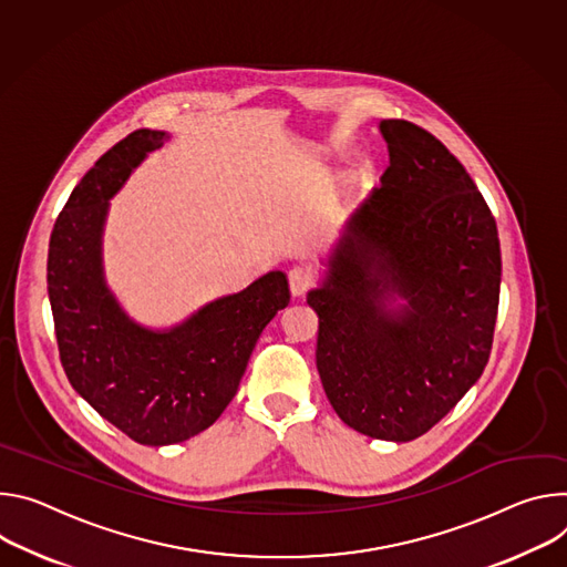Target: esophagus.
<instances>
[{
    "label": "esophagus",
    "mask_w": 567,
    "mask_h": 567,
    "mask_svg": "<svg viewBox=\"0 0 567 567\" xmlns=\"http://www.w3.org/2000/svg\"><path fill=\"white\" fill-rule=\"evenodd\" d=\"M312 281H316V277H312V270H310V268H295V270L288 275L290 295H292L295 299L303 297L306 290L312 286Z\"/></svg>",
    "instance_id": "34e87169"
}]
</instances>
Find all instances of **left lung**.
I'll use <instances>...</instances> for the list:
<instances>
[{"label":"left lung","mask_w":567,"mask_h":567,"mask_svg":"<svg viewBox=\"0 0 567 567\" xmlns=\"http://www.w3.org/2000/svg\"><path fill=\"white\" fill-rule=\"evenodd\" d=\"M390 166L322 259L318 371L360 434L412 442L482 375L499 299V240L460 159L419 125L383 118Z\"/></svg>","instance_id":"obj_1"}]
</instances>
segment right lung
Segmentation results:
<instances>
[{"label":"right lung","mask_w":567,"mask_h":567,"mask_svg":"<svg viewBox=\"0 0 567 567\" xmlns=\"http://www.w3.org/2000/svg\"><path fill=\"white\" fill-rule=\"evenodd\" d=\"M168 140L166 131L142 128L110 148L60 212L47 259L55 340L72 388L144 446L207 430L234 399L264 329L290 301L286 275L272 270L171 327L142 324L121 306L103 266L110 200Z\"/></svg>","instance_id":"add662e5"}]
</instances>
